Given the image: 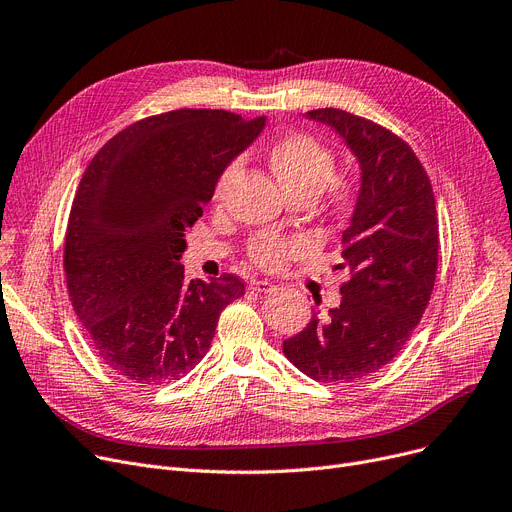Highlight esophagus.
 Wrapping results in <instances>:
<instances>
[{
	"label": "esophagus",
	"mask_w": 512,
	"mask_h": 512,
	"mask_svg": "<svg viewBox=\"0 0 512 512\" xmlns=\"http://www.w3.org/2000/svg\"><path fill=\"white\" fill-rule=\"evenodd\" d=\"M251 290H255V292H274L276 286L272 282H267V280H253Z\"/></svg>",
	"instance_id": "34e87169"
}]
</instances>
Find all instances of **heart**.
Returning <instances> with one entry per match:
<instances>
[{"label": "heart", "instance_id": "heart-1", "mask_svg": "<svg viewBox=\"0 0 512 512\" xmlns=\"http://www.w3.org/2000/svg\"><path fill=\"white\" fill-rule=\"evenodd\" d=\"M267 164L286 191L299 201L319 197L334 215L351 213L361 197L359 178L351 172L334 170L332 151L305 132H288L267 149ZM236 174V164L228 166L213 188V199L220 201ZM311 251L307 238L261 232L249 245V257L265 270H282L292 259Z\"/></svg>", "mask_w": 512, "mask_h": 512}]
</instances>
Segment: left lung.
Returning a JSON list of instances; mask_svg holds the SVG:
<instances>
[{"mask_svg": "<svg viewBox=\"0 0 512 512\" xmlns=\"http://www.w3.org/2000/svg\"><path fill=\"white\" fill-rule=\"evenodd\" d=\"M307 118L332 126L351 147L361 197L342 232L338 270L351 280L340 286V305L328 315L313 311L282 351L311 380L346 384L388 365L423 317L438 272L436 199L419 157L392 130L336 107Z\"/></svg>", "mask_w": 512, "mask_h": 512, "instance_id": "1", "label": "left lung"}]
</instances>
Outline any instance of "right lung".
<instances>
[{
    "label": "right lung",
    "mask_w": 512,
    "mask_h": 512,
    "mask_svg": "<svg viewBox=\"0 0 512 512\" xmlns=\"http://www.w3.org/2000/svg\"><path fill=\"white\" fill-rule=\"evenodd\" d=\"M265 116L174 110L130 124L87 166L70 209L64 272L74 313L122 378L157 386L209 351L220 313L245 294L234 274L188 280L184 232Z\"/></svg>",
    "instance_id": "add662e5"
}]
</instances>
